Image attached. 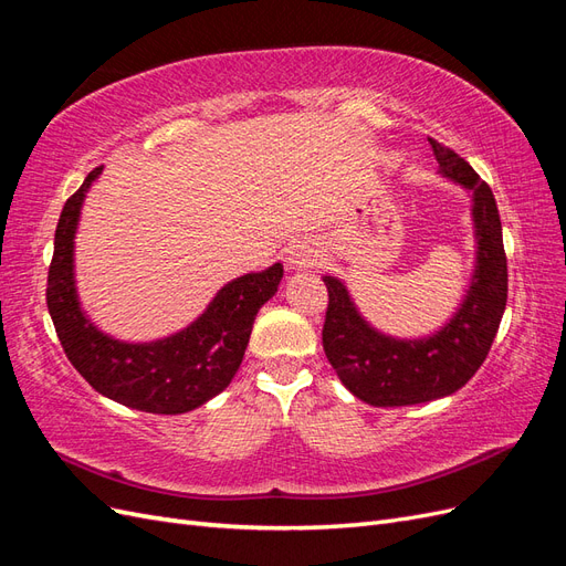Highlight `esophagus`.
Instances as JSON below:
<instances>
[{"mask_svg":"<svg viewBox=\"0 0 566 566\" xmlns=\"http://www.w3.org/2000/svg\"><path fill=\"white\" fill-rule=\"evenodd\" d=\"M318 264V250H314L310 243H297L290 245L285 252V266L290 271H302L312 269Z\"/></svg>","mask_w":566,"mask_h":566,"instance_id":"esophagus-1","label":"esophagus"}]
</instances>
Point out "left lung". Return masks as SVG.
<instances>
[{
  "label": "left lung",
  "mask_w": 566,
  "mask_h": 566,
  "mask_svg": "<svg viewBox=\"0 0 566 566\" xmlns=\"http://www.w3.org/2000/svg\"><path fill=\"white\" fill-rule=\"evenodd\" d=\"M439 175L472 193L474 269L455 314L424 337L387 335L361 316L347 285L323 276L328 312L323 349L356 399L370 406H413L443 399L465 387L484 364L507 302V260L501 214L491 188L458 153L432 142Z\"/></svg>",
  "instance_id": "left-lung-1"
}]
</instances>
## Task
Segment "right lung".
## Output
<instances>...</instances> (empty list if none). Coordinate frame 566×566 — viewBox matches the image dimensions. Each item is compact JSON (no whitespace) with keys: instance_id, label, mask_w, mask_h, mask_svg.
<instances>
[{"instance_id":"1","label":"right lung","mask_w":566,"mask_h":566,"mask_svg":"<svg viewBox=\"0 0 566 566\" xmlns=\"http://www.w3.org/2000/svg\"><path fill=\"white\" fill-rule=\"evenodd\" d=\"M104 172L96 167L65 200L49 266L46 306L65 356L98 394L127 408L181 416L224 391L241 368L252 323L279 293L283 264L229 281L184 331L153 342H125L98 331L75 285V233L82 205Z\"/></svg>"}]
</instances>
